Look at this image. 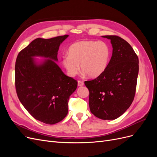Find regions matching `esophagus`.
I'll return each instance as SVG.
<instances>
[{
    "label": "esophagus",
    "instance_id": "1",
    "mask_svg": "<svg viewBox=\"0 0 157 157\" xmlns=\"http://www.w3.org/2000/svg\"><path fill=\"white\" fill-rule=\"evenodd\" d=\"M84 82L82 81H80V80H78V86H84Z\"/></svg>",
    "mask_w": 157,
    "mask_h": 157
}]
</instances>
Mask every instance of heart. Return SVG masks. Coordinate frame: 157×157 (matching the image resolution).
Here are the masks:
<instances>
[{
  "mask_svg": "<svg viewBox=\"0 0 157 157\" xmlns=\"http://www.w3.org/2000/svg\"><path fill=\"white\" fill-rule=\"evenodd\" d=\"M68 56L62 59V65L70 77L77 75L80 69L89 78H96L106 69L111 50L105 42L81 40L71 44Z\"/></svg>",
  "mask_w": 157,
  "mask_h": 157,
  "instance_id": "obj_1",
  "label": "heart"
}]
</instances>
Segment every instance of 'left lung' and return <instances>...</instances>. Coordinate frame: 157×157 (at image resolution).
Here are the masks:
<instances>
[{"label": "left lung", "mask_w": 157, "mask_h": 157, "mask_svg": "<svg viewBox=\"0 0 157 157\" xmlns=\"http://www.w3.org/2000/svg\"><path fill=\"white\" fill-rule=\"evenodd\" d=\"M102 37L111 40V58L101 75L84 84L90 92L91 113L102 120H115L125 113L134 100L139 59L130 44L122 38Z\"/></svg>", "instance_id": "obj_1"}]
</instances>
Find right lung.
Here are the masks:
<instances>
[{"label":"right lung","mask_w":157,"mask_h":157,"mask_svg":"<svg viewBox=\"0 0 157 157\" xmlns=\"http://www.w3.org/2000/svg\"><path fill=\"white\" fill-rule=\"evenodd\" d=\"M68 36L37 38L16 59L17 97L31 116L45 124H56L67 116L69 97L77 87V80L65 75L55 62L60 44ZM36 56L45 59L38 61Z\"/></svg>","instance_id":"1"}]
</instances>
